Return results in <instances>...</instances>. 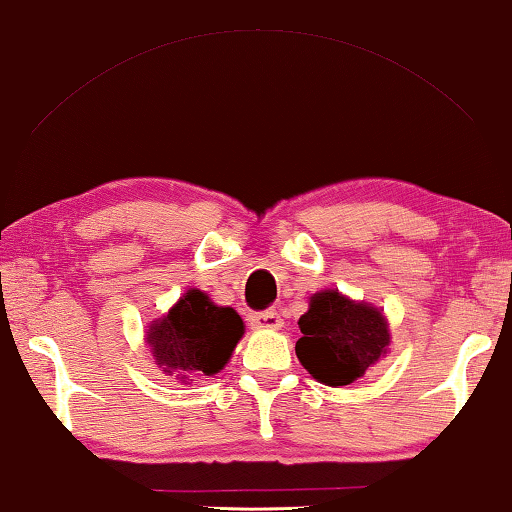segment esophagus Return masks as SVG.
<instances>
[{
    "instance_id": "34e87169",
    "label": "esophagus",
    "mask_w": 512,
    "mask_h": 512,
    "mask_svg": "<svg viewBox=\"0 0 512 512\" xmlns=\"http://www.w3.org/2000/svg\"><path fill=\"white\" fill-rule=\"evenodd\" d=\"M249 324H251V329H256V331H276V329H281L283 322L276 311H261V313L249 315Z\"/></svg>"
}]
</instances>
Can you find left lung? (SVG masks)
<instances>
[{
    "label": "left lung",
    "mask_w": 512,
    "mask_h": 512,
    "mask_svg": "<svg viewBox=\"0 0 512 512\" xmlns=\"http://www.w3.org/2000/svg\"><path fill=\"white\" fill-rule=\"evenodd\" d=\"M297 324L299 363L315 381L331 388L363 379L390 351V324L381 308L335 288L311 295L308 311Z\"/></svg>",
    "instance_id": "8db88e82"
}]
</instances>
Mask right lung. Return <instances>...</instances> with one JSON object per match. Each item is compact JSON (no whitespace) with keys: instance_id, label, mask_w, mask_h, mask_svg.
Instances as JSON below:
<instances>
[{"instance_id":"1","label":"right lung","mask_w":512,"mask_h":512,"mask_svg":"<svg viewBox=\"0 0 512 512\" xmlns=\"http://www.w3.org/2000/svg\"><path fill=\"white\" fill-rule=\"evenodd\" d=\"M245 335V322L231 306H217L208 292L190 288L177 304L145 329V342L165 376L190 385L229 363Z\"/></svg>"}]
</instances>
